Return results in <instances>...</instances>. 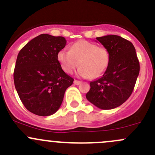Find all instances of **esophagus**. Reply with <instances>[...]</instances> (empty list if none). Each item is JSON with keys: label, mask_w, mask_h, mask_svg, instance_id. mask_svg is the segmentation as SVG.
<instances>
[{"label": "esophagus", "mask_w": 155, "mask_h": 155, "mask_svg": "<svg viewBox=\"0 0 155 155\" xmlns=\"http://www.w3.org/2000/svg\"><path fill=\"white\" fill-rule=\"evenodd\" d=\"M81 81H77V80H74V84H75V85H79L80 84H81Z\"/></svg>", "instance_id": "esophagus-1"}]
</instances>
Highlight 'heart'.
I'll list each match as a JSON object with an SVG mask.
<instances>
[{"label":"heart","mask_w":155,"mask_h":155,"mask_svg":"<svg viewBox=\"0 0 155 155\" xmlns=\"http://www.w3.org/2000/svg\"><path fill=\"white\" fill-rule=\"evenodd\" d=\"M57 59L65 72L71 74L81 66L78 74L84 78L101 77L108 68L110 62L108 50L90 41H81L74 43L71 50L63 49L58 53Z\"/></svg>","instance_id":"obj_1"}]
</instances>
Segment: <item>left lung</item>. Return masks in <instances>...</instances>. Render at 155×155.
Returning <instances> with one entry per match:
<instances>
[{
    "label": "left lung",
    "instance_id": "8db88e82",
    "mask_svg": "<svg viewBox=\"0 0 155 155\" xmlns=\"http://www.w3.org/2000/svg\"><path fill=\"white\" fill-rule=\"evenodd\" d=\"M110 54L103 75L90 84L87 100L97 108L113 109L126 102L133 93L139 74V62L131 42L117 35L96 38Z\"/></svg>",
    "mask_w": 155,
    "mask_h": 155
}]
</instances>
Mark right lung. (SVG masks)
I'll return each mask as SVG.
<instances>
[{
	"label": "right lung",
	"instance_id": "1",
	"mask_svg": "<svg viewBox=\"0 0 155 155\" xmlns=\"http://www.w3.org/2000/svg\"><path fill=\"white\" fill-rule=\"evenodd\" d=\"M63 37L38 35L19 51L13 79L24 106L33 114L49 116L58 111L74 79L64 72L57 59L66 45Z\"/></svg>",
	"mask_w": 155,
	"mask_h": 155
}]
</instances>
